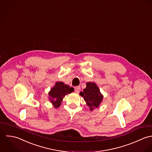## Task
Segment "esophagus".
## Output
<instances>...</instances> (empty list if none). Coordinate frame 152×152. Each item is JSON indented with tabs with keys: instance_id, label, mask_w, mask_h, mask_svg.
I'll return each instance as SVG.
<instances>
[{
	"instance_id": "obj_1",
	"label": "esophagus",
	"mask_w": 152,
	"mask_h": 152,
	"mask_svg": "<svg viewBox=\"0 0 152 152\" xmlns=\"http://www.w3.org/2000/svg\"><path fill=\"white\" fill-rule=\"evenodd\" d=\"M75 91L76 93H79V91H80V86H76L75 88Z\"/></svg>"
}]
</instances>
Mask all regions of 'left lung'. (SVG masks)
I'll return each mask as SVG.
<instances>
[{"label":"left lung","mask_w":152,"mask_h":152,"mask_svg":"<svg viewBox=\"0 0 152 152\" xmlns=\"http://www.w3.org/2000/svg\"><path fill=\"white\" fill-rule=\"evenodd\" d=\"M80 95L84 98L86 104L90 107V110L97 108L102 102L103 96L101 94L97 85L94 82H88L86 88L81 91Z\"/></svg>","instance_id":"left-lung-1"}]
</instances>
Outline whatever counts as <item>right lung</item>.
<instances>
[{
    "label": "right lung",
    "instance_id": "obj_1",
    "mask_svg": "<svg viewBox=\"0 0 152 152\" xmlns=\"http://www.w3.org/2000/svg\"><path fill=\"white\" fill-rule=\"evenodd\" d=\"M73 91L74 88L72 87L70 88L61 82H58L48 93L49 100L55 108H58L61 106V102L63 97H64L66 94Z\"/></svg>",
    "mask_w": 152,
    "mask_h": 152
}]
</instances>
